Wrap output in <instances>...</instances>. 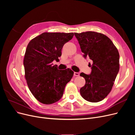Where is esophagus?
<instances>
[{
	"instance_id": "esophagus-1",
	"label": "esophagus",
	"mask_w": 135,
	"mask_h": 135,
	"mask_svg": "<svg viewBox=\"0 0 135 135\" xmlns=\"http://www.w3.org/2000/svg\"><path fill=\"white\" fill-rule=\"evenodd\" d=\"M74 75L76 76H78L79 75V73H77V72H74Z\"/></svg>"
}]
</instances>
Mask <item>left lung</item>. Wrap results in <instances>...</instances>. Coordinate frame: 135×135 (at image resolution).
I'll return each instance as SVG.
<instances>
[{"label": "left lung", "mask_w": 135, "mask_h": 135, "mask_svg": "<svg viewBox=\"0 0 135 135\" xmlns=\"http://www.w3.org/2000/svg\"><path fill=\"white\" fill-rule=\"evenodd\" d=\"M83 57L92 61L90 74L80 75L85 84L80 89L84 99L92 103L104 100L111 91L119 70V54L112 41L106 35L95 31L74 33Z\"/></svg>", "instance_id": "obj_1"}]
</instances>
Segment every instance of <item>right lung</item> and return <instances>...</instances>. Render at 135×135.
Wrapping results in <instances>:
<instances>
[{"label": "right lung", "mask_w": 135, "mask_h": 135, "mask_svg": "<svg viewBox=\"0 0 135 135\" xmlns=\"http://www.w3.org/2000/svg\"><path fill=\"white\" fill-rule=\"evenodd\" d=\"M73 36V32H43L27 45L23 60L25 78L31 93L42 104L60 100L74 74L71 69L59 70L52 64L59 60L64 45Z\"/></svg>", "instance_id": "obj_1"}]
</instances>
